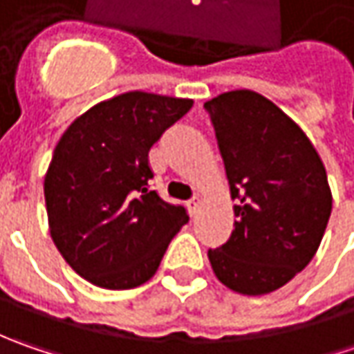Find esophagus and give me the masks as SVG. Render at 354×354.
<instances>
[{
    "label": "esophagus",
    "mask_w": 354,
    "mask_h": 354,
    "mask_svg": "<svg viewBox=\"0 0 354 354\" xmlns=\"http://www.w3.org/2000/svg\"><path fill=\"white\" fill-rule=\"evenodd\" d=\"M187 209H189V212H191V214L195 216V214L198 212V209H201V198H198V197L191 198V201L187 203Z\"/></svg>",
    "instance_id": "1"
}]
</instances>
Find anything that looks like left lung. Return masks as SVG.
I'll use <instances>...</instances> for the list:
<instances>
[{"label": "left lung", "instance_id": "obj_1", "mask_svg": "<svg viewBox=\"0 0 354 354\" xmlns=\"http://www.w3.org/2000/svg\"><path fill=\"white\" fill-rule=\"evenodd\" d=\"M225 161L234 228L209 250L228 290L266 295L306 268L319 248L333 195L317 149L283 110L254 90L207 100Z\"/></svg>", "mask_w": 354, "mask_h": 354}]
</instances>
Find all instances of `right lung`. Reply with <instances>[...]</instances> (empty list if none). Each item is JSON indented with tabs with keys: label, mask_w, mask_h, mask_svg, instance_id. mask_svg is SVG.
<instances>
[{
	"label": "right lung",
	"mask_w": 354,
	"mask_h": 354,
	"mask_svg": "<svg viewBox=\"0 0 354 354\" xmlns=\"http://www.w3.org/2000/svg\"><path fill=\"white\" fill-rule=\"evenodd\" d=\"M191 108V98L131 90L64 129L45 173V203L50 238L80 278L131 290L156 276L189 214L147 189V153Z\"/></svg>",
	"instance_id": "right-lung-1"
}]
</instances>
